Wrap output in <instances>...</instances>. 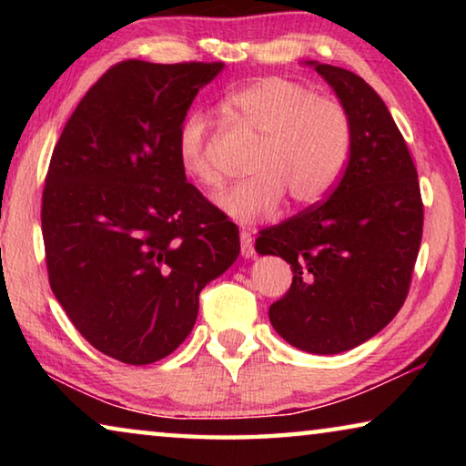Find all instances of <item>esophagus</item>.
I'll use <instances>...</instances> for the list:
<instances>
[{"label":"esophagus","instance_id":"34e87169","mask_svg":"<svg viewBox=\"0 0 466 466\" xmlns=\"http://www.w3.org/2000/svg\"><path fill=\"white\" fill-rule=\"evenodd\" d=\"M240 248H242V257L244 258H252V257L257 255V252H255V240H252V236L247 230L240 232Z\"/></svg>","mask_w":466,"mask_h":466}]
</instances>
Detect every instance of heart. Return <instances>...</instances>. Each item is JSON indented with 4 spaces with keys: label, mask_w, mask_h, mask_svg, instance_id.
Here are the masks:
<instances>
[{
    "label": "heart",
    "mask_w": 466,
    "mask_h": 466,
    "mask_svg": "<svg viewBox=\"0 0 466 466\" xmlns=\"http://www.w3.org/2000/svg\"><path fill=\"white\" fill-rule=\"evenodd\" d=\"M226 110L263 137L250 162L255 177L218 199L226 216L252 224L271 216L286 195L298 208H306L333 191L351 144L350 116L337 100L320 98L304 84L269 76L234 90L226 98ZM209 137L208 115L191 110L180 121L177 154L188 178L218 188L222 175L211 156Z\"/></svg>",
    "instance_id": "obj_1"
}]
</instances>
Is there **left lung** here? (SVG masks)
Returning <instances> with one entry per match:
<instances>
[{
	"label": "left lung",
	"mask_w": 466,
	"mask_h": 466,
	"mask_svg": "<svg viewBox=\"0 0 466 466\" xmlns=\"http://www.w3.org/2000/svg\"><path fill=\"white\" fill-rule=\"evenodd\" d=\"M351 125L347 167L329 199L258 232V255L291 265L273 329L298 350L333 356L361 345L403 306L423 232L417 170L382 98L347 69L306 61Z\"/></svg>",
	"instance_id": "obj_1"
}]
</instances>
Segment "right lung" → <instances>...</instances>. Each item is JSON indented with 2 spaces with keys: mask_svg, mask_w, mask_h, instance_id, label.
I'll list each match as a JSON object with an SVG mask.
<instances>
[{
  "mask_svg": "<svg viewBox=\"0 0 466 466\" xmlns=\"http://www.w3.org/2000/svg\"><path fill=\"white\" fill-rule=\"evenodd\" d=\"M224 63H116L86 92L43 191L49 283L86 341L131 366L170 356L199 294L240 255L238 228L187 183L180 121Z\"/></svg>",
  "mask_w": 466,
  "mask_h": 466,
  "instance_id": "add662e5",
  "label": "right lung"
}]
</instances>
